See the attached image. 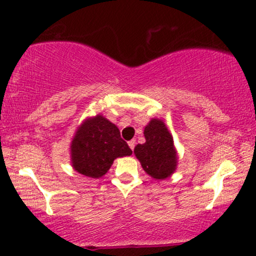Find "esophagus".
Wrapping results in <instances>:
<instances>
[{
    "label": "esophagus",
    "instance_id": "obj_1",
    "mask_svg": "<svg viewBox=\"0 0 256 256\" xmlns=\"http://www.w3.org/2000/svg\"><path fill=\"white\" fill-rule=\"evenodd\" d=\"M134 146H136V140H128V146H130V148L132 149V150H134Z\"/></svg>",
    "mask_w": 256,
    "mask_h": 256
}]
</instances>
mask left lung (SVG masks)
<instances>
[{
  "label": "left lung",
  "instance_id": "obj_1",
  "mask_svg": "<svg viewBox=\"0 0 256 256\" xmlns=\"http://www.w3.org/2000/svg\"><path fill=\"white\" fill-rule=\"evenodd\" d=\"M146 142L134 146V155L146 174L166 179L177 170L178 152L171 132L161 119H152L144 128Z\"/></svg>",
  "mask_w": 256,
  "mask_h": 256
}]
</instances>
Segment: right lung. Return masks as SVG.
I'll use <instances>...</instances> for the list:
<instances>
[{"mask_svg":"<svg viewBox=\"0 0 256 256\" xmlns=\"http://www.w3.org/2000/svg\"><path fill=\"white\" fill-rule=\"evenodd\" d=\"M70 150L73 170L90 178L102 177L116 158L132 154L120 137L118 126L101 114L86 118L78 126Z\"/></svg>","mask_w":256,"mask_h":256,"instance_id":"right-lung-1","label":"right lung"}]
</instances>
